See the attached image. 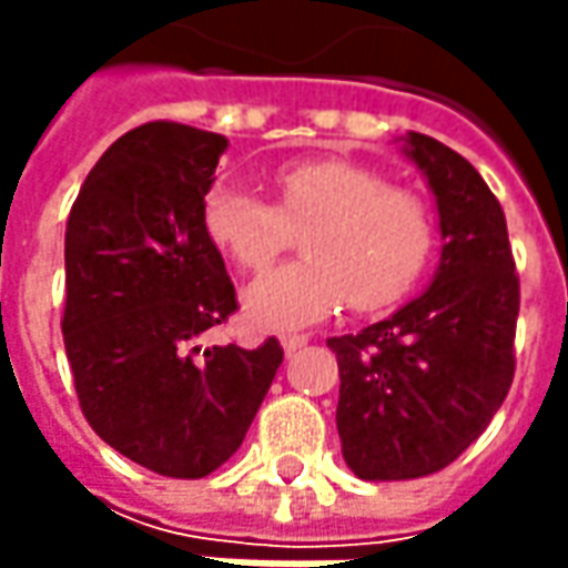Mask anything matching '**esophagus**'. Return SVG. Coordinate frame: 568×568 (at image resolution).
I'll return each mask as SVG.
<instances>
[{
  "mask_svg": "<svg viewBox=\"0 0 568 568\" xmlns=\"http://www.w3.org/2000/svg\"><path fill=\"white\" fill-rule=\"evenodd\" d=\"M306 341H310L306 335H284V338H281V347H284L287 354H294V351H300Z\"/></svg>",
  "mask_w": 568,
  "mask_h": 568,
  "instance_id": "34e87169",
  "label": "esophagus"
}]
</instances>
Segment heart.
I'll list each match as a JSON object with an SVG mask.
<instances>
[{"label": "heart", "mask_w": 568, "mask_h": 568, "mask_svg": "<svg viewBox=\"0 0 568 568\" xmlns=\"http://www.w3.org/2000/svg\"><path fill=\"white\" fill-rule=\"evenodd\" d=\"M277 205L233 183L202 202L205 236L243 272H268L303 230L306 262L255 281L246 316L258 328H300L338 313L351 300L361 313L402 303L433 255V214L404 186H385L373 166L344 158L294 161L274 173Z\"/></svg>", "instance_id": "1"}]
</instances>
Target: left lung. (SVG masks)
Here are the masks:
<instances>
[{"label": "left lung", "mask_w": 568, "mask_h": 568, "mask_svg": "<svg viewBox=\"0 0 568 568\" xmlns=\"http://www.w3.org/2000/svg\"><path fill=\"white\" fill-rule=\"evenodd\" d=\"M404 154L436 195L443 255L433 284L338 357V436L363 480H410L452 465L487 429L515 376L518 274L506 214L474 166L407 132Z\"/></svg>", "instance_id": "obj_1"}]
</instances>
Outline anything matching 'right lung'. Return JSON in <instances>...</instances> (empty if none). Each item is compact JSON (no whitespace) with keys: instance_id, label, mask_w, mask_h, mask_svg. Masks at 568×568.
<instances>
[{"instance_id":"right-lung-1","label":"right lung","mask_w":568,"mask_h":568,"mask_svg":"<svg viewBox=\"0 0 568 568\" xmlns=\"http://www.w3.org/2000/svg\"><path fill=\"white\" fill-rule=\"evenodd\" d=\"M227 139L144 122L106 148L65 227V357L106 446L164 477H207L243 446L284 351L199 347L236 291L202 227Z\"/></svg>"}]
</instances>
